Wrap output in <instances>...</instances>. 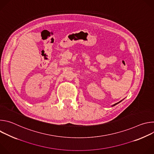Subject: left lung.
Here are the masks:
<instances>
[{"mask_svg":"<svg viewBox=\"0 0 154 154\" xmlns=\"http://www.w3.org/2000/svg\"><path fill=\"white\" fill-rule=\"evenodd\" d=\"M121 101H122V100H121V101H119V102H118V103H115V104H113V105H112V106H115V105H117V104H118V103H120V102H121Z\"/></svg>","mask_w":154,"mask_h":154,"instance_id":"1","label":"left lung"}]
</instances>
